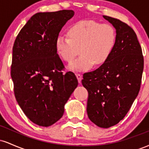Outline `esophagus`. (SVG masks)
<instances>
[{
	"mask_svg": "<svg viewBox=\"0 0 149 149\" xmlns=\"http://www.w3.org/2000/svg\"><path fill=\"white\" fill-rule=\"evenodd\" d=\"M76 77H77V78H78V83H81V80H82V76H81V74H80V73H76Z\"/></svg>",
	"mask_w": 149,
	"mask_h": 149,
	"instance_id": "esophagus-1",
	"label": "esophagus"
}]
</instances>
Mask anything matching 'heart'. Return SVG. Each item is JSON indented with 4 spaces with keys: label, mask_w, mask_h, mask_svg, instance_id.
<instances>
[{
    "label": "heart",
    "mask_w": 149,
    "mask_h": 149,
    "mask_svg": "<svg viewBox=\"0 0 149 149\" xmlns=\"http://www.w3.org/2000/svg\"><path fill=\"white\" fill-rule=\"evenodd\" d=\"M68 36L57 37L56 49L66 62L72 61L80 52L81 55L69 66L75 71H85L93 64H104L110 57L116 41V31L111 25L94 20L73 24L68 30Z\"/></svg>",
    "instance_id": "heart-1"
}]
</instances>
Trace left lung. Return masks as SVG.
Wrapping results in <instances>:
<instances>
[{"mask_svg": "<svg viewBox=\"0 0 149 149\" xmlns=\"http://www.w3.org/2000/svg\"><path fill=\"white\" fill-rule=\"evenodd\" d=\"M103 17L116 29L115 46L100 67L83 74L82 84L88 92L89 119L98 127L108 128L123 119L137 97L143 57L132 27L118 19Z\"/></svg>", "mask_w": 149, "mask_h": 149, "instance_id": "8db88e82", "label": "left lung"}]
</instances>
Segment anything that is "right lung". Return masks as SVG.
Listing matches in <instances>:
<instances>
[{"label":"right lung","mask_w":149,"mask_h":149,"mask_svg":"<svg viewBox=\"0 0 149 149\" xmlns=\"http://www.w3.org/2000/svg\"><path fill=\"white\" fill-rule=\"evenodd\" d=\"M74 15L71 10L35 14L24 26L13 48L11 77L15 98L33 123L48 127L62 117L64 105L78 86L56 49V40Z\"/></svg>","instance_id":"1"}]
</instances>
